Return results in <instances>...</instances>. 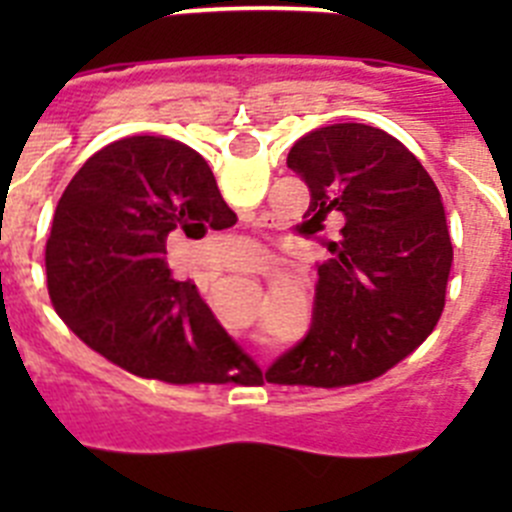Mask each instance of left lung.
Wrapping results in <instances>:
<instances>
[{"label":"left lung","mask_w":512,"mask_h":512,"mask_svg":"<svg viewBox=\"0 0 512 512\" xmlns=\"http://www.w3.org/2000/svg\"><path fill=\"white\" fill-rule=\"evenodd\" d=\"M287 166L310 187L307 235L320 238L318 292L305 341L266 382L343 387L382 377L431 336L446 300L451 248L441 192L384 130L338 122L292 146Z\"/></svg>","instance_id":"left-lung-1"}]
</instances>
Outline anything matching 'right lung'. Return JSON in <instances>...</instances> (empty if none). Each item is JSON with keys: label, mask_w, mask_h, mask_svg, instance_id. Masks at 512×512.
Wrapping results in <instances>:
<instances>
[{"label": "right lung", "mask_w": 512, "mask_h": 512, "mask_svg": "<svg viewBox=\"0 0 512 512\" xmlns=\"http://www.w3.org/2000/svg\"><path fill=\"white\" fill-rule=\"evenodd\" d=\"M205 158L179 140L135 135L76 171L45 246L61 320L104 359L169 384H253L261 369L192 282L166 269V238L235 225Z\"/></svg>", "instance_id": "obj_1"}]
</instances>
